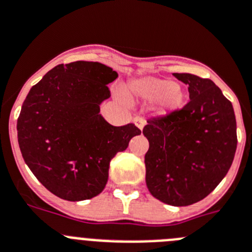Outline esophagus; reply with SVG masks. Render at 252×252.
Wrapping results in <instances>:
<instances>
[{
	"label": "esophagus",
	"mask_w": 252,
	"mask_h": 252,
	"mask_svg": "<svg viewBox=\"0 0 252 252\" xmlns=\"http://www.w3.org/2000/svg\"><path fill=\"white\" fill-rule=\"evenodd\" d=\"M133 124H135L136 126L140 128V130H142V128H144V126H145V120L142 119V117H140V116H136L135 119H133Z\"/></svg>",
	"instance_id": "1"
}]
</instances>
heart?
Listing matches in <instances>:
<instances>
[{"instance_id": "heart-1", "label": "heart", "mask_w": 252, "mask_h": 252, "mask_svg": "<svg viewBox=\"0 0 252 252\" xmlns=\"http://www.w3.org/2000/svg\"><path fill=\"white\" fill-rule=\"evenodd\" d=\"M126 94L130 98L144 102L155 101L156 111L161 116H168L181 111L188 100V92L181 84L155 76L130 80L126 85Z\"/></svg>"}]
</instances>
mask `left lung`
I'll return each mask as SVG.
<instances>
[{
  "label": "left lung",
  "instance_id": "left-lung-1",
  "mask_svg": "<svg viewBox=\"0 0 252 252\" xmlns=\"http://www.w3.org/2000/svg\"><path fill=\"white\" fill-rule=\"evenodd\" d=\"M189 85L190 102L181 111L152 119L142 130L146 185L154 197L171 206L201 201L221 182L236 152L232 103L209 78L174 73Z\"/></svg>",
  "mask_w": 252,
  "mask_h": 252
}]
</instances>
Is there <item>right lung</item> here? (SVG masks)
<instances>
[{"label": "right lung", "mask_w": 252, "mask_h": 252, "mask_svg": "<svg viewBox=\"0 0 252 252\" xmlns=\"http://www.w3.org/2000/svg\"><path fill=\"white\" fill-rule=\"evenodd\" d=\"M117 72L100 62L57 64L30 90L17 120L21 154L37 180L67 201L102 192L110 161L140 135L133 124L112 126L100 114Z\"/></svg>", "instance_id": "obj_1"}]
</instances>
